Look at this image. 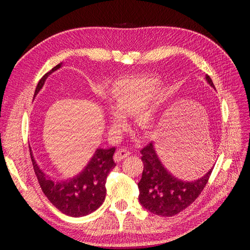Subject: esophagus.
Masks as SVG:
<instances>
[{"instance_id":"obj_1","label":"esophagus","mask_w":250,"mask_h":250,"mask_svg":"<svg viewBox=\"0 0 250 250\" xmlns=\"http://www.w3.org/2000/svg\"><path fill=\"white\" fill-rule=\"evenodd\" d=\"M130 153H131L130 151L125 150V149L117 150L116 153H115V156H114V160H115V162H120L121 160H124L125 158L130 156Z\"/></svg>"}]
</instances>
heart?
Returning a JSON list of instances; mask_svg holds the SVG:
<instances>
[{
	"label": "heart",
	"instance_id": "1",
	"mask_svg": "<svg viewBox=\"0 0 250 250\" xmlns=\"http://www.w3.org/2000/svg\"><path fill=\"white\" fill-rule=\"evenodd\" d=\"M160 81L147 75L121 78L109 89V126L120 130L124 116H133L137 129L149 133L157 128L167 102V93L160 89Z\"/></svg>",
	"mask_w": 250,
	"mask_h": 250
}]
</instances>
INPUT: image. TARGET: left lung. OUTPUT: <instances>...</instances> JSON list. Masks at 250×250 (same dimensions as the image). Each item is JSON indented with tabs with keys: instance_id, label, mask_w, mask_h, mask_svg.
I'll return each mask as SVG.
<instances>
[{
	"instance_id": "left-lung-1",
	"label": "left lung",
	"mask_w": 250,
	"mask_h": 250,
	"mask_svg": "<svg viewBox=\"0 0 250 250\" xmlns=\"http://www.w3.org/2000/svg\"><path fill=\"white\" fill-rule=\"evenodd\" d=\"M205 79L215 89L208 75L205 76ZM141 153L144 169L137 184L140 190L139 201L144 208L158 216L172 217L187 208L204 189L213 171L211 167L202 177L186 182L164 167L152 142L143 148Z\"/></svg>"
}]
</instances>
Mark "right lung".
<instances>
[{
  "mask_svg": "<svg viewBox=\"0 0 250 250\" xmlns=\"http://www.w3.org/2000/svg\"><path fill=\"white\" fill-rule=\"evenodd\" d=\"M60 67H62V63L45 74L37 83L34 98L43 88L47 77ZM115 150V147L109 149L98 148L81 172L71 178L61 180L52 178L40 167L31 147L30 155L41 188L52 205L67 216L83 217L93 213L103 204L106 195V178L116 167L113 159Z\"/></svg>",
  "mask_w": 250,
  "mask_h": 250,
  "instance_id": "add662e5",
  "label": "right lung"
}]
</instances>
